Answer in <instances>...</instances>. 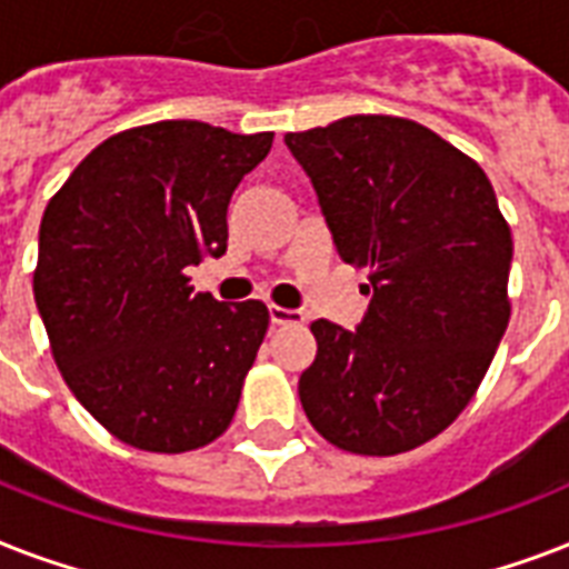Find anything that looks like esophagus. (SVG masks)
Wrapping results in <instances>:
<instances>
[{"label":"esophagus","mask_w":569,"mask_h":569,"mask_svg":"<svg viewBox=\"0 0 569 569\" xmlns=\"http://www.w3.org/2000/svg\"><path fill=\"white\" fill-rule=\"evenodd\" d=\"M268 316H271V325H303L301 310H286V307H277V303H268Z\"/></svg>","instance_id":"obj_1"}]
</instances>
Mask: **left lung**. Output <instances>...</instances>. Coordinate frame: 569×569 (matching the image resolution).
Masks as SVG:
<instances>
[{
	"label": "left lung",
	"instance_id": "left-lung-1",
	"mask_svg": "<svg viewBox=\"0 0 569 569\" xmlns=\"http://www.w3.org/2000/svg\"><path fill=\"white\" fill-rule=\"evenodd\" d=\"M286 147L372 295L357 330L312 321L303 413L355 455L416 449L476 396L511 319L513 241L493 186L437 132L387 114L289 132Z\"/></svg>",
	"mask_w": 569,
	"mask_h": 569
}]
</instances>
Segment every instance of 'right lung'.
<instances>
[{"instance_id":"obj_1","label":"right lung","mask_w":569,"mask_h":569,"mask_svg":"<svg viewBox=\"0 0 569 569\" xmlns=\"http://www.w3.org/2000/svg\"><path fill=\"white\" fill-rule=\"evenodd\" d=\"M274 132L200 120L127 129L49 200L34 303L82 407L118 440L180 455L227 431L268 330L262 301L194 292L186 268L227 253V206Z\"/></svg>"}]
</instances>
